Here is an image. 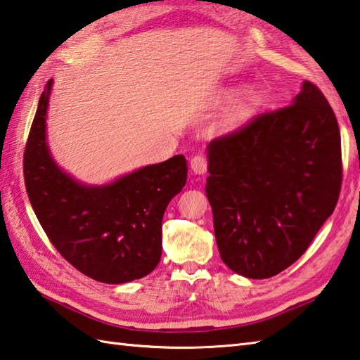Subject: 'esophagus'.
<instances>
[{
	"label": "esophagus",
	"mask_w": 360,
	"mask_h": 360,
	"mask_svg": "<svg viewBox=\"0 0 360 360\" xmlns=\"http://www.w3.org/2000/svg\"><path fill=\"white\" fill-rule=\"evenodd\" d=\"M190 167H192L193 173L196 174H204L205 170H207V158H205L204 153H198L190 160Z\"/></svg>",
	"instance_id": "obj_1"
}]
</instances>
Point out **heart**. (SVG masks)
I'll use <instances>...</instances> for the list:
<instances>
[{
  "mask_svg": "<svg viewBox=\"0 0 360 360\" xmlns=\"http://www.w3.org/2000/svg\"><path fill=\"white\" fill-rule=\"evenodd\" d=\"M258 101V93L254 89H249L241 101L236 103L235 106V111H233V116L235 117H243L244 114H248V111L254 106Z\"/></svg>",
  "mask_w": 360,
  "mask_h": 360,
  "instance_id": "obj_1",
  "label": "heart"
}]
</instances>
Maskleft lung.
Listing matches in <instances>:
<instances>
[{
    "instance_id": "obj_1",
    "label": "left lung",
    "mask_w": 360,
    "mask_h": 360,
    "mask_svg": "<svg viewBox=\"0 0 360 360\" xmlns=\"http://www.w3.org/2000/svg\"><path fill=\"white\" fill-rule=\"evenodd\" d=\"M205 195L221 259L248 278L295 263L334 212L342 186L338 119L314 83L209 143Z\"/></svg>"
}]
</instances>
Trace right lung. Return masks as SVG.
I'll use <instances>...</instances> for the list:
<instances>
[{"instance_id": "1", "label": "right lung", "mask_w": 360, "mask_h": 360, "mask_svg": "<svg viewBox=\"0 0 360 360\" xmlns=\"http://www.w3.org/2000/svg\"><path fill=\"white\" fill-rule=\"evenodd\" d=\"M52 80L38 102L22 158L25 184L43 231L86 277L117 285L148 275L162 252V217L187 181L186 158L139 168L112 184H79L53 162L46 145Z\"/></svg>"}]
</instances>
